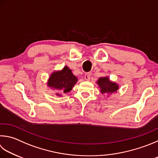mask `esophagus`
<instances>
[{
    "label": "esophagus",
    "mask_w": 158,
    "mask_h": 158,
    "mask_svg": "<svg viewBox=\"0 0 158 158\" xmlns=\"http://www.w3.org/2000/svg\"><path fill=\"white\" fill-rule=\"evenodd\" d=\"M90 77H91V74L90 73H86L85 74L84 78L85 80H88H88H90Z\"/></svg>",
    "instance_id": "obj_1"
}]
</instances>
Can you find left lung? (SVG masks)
<instances>
[{"label":"left lung","mask_w":158,"mask_h":158,"mask_svg":"<svg viewBox=\"0 0 158 158\" xmlns=\"http://www.w3.org/2000/svg\"><path fill=\"white\" fill-rule=\"evenodd\" d=\"M97 83L100 88V92L102 94H113L116 93L119 89V85L116 83L111 81L107 77H100Z\"/></svg>","instance_id":"left-lung-1"}]
</instances>
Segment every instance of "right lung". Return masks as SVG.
<instances>
[{"instance_id":"right-lung-1","label":"right lung","mask_w":158,"mask_h":158,"mask_svg":"<svg viewBox=\"0 0 158 158\" xmlns=\"http://www.w3.org/2000/svg\"><path fill=\"white\" fill-rule=\"evenodd\" d=\"M77 82V77L74 75L69 68L65 66L61 70L55 71L51 74L48 81V86L67 93L71 91ZM56 94L61 96L59 93Z\"/></svg>"}]
</instances>
